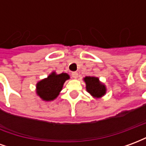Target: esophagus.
I'll use <instances>...</instances> for the list:
<instances>
[{
  "instance_id": "1",
  "label": "esophagus",
  "mask_w": 146,
  "mask_h": 146,
  "mask_svg": "<svg viewBox=\"0 0 146 146\" xmlns=\"http://www.w3.org/2000/svg\"><path fill=\"white\" fill-rule=\"evenodd\" d=\"M72 76H73V78H77V76H78V73L77 72H73L72 73Z\"/></svg>"
}]
</instances>
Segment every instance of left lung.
<instances>
[{
	"mask_svg": "<svg viewBox=\"0 0 146 146\" xmlns=\"http://www.w3.org/2000/svg\"><path fill=\"white\" fill-rule=\"evenodd\" d=\"M87 91L94 97L100 98L106 94V87L99 82L97 77L86 76L84 78Z\"/></svg>",
	"mask_w": 146,
	"mask_h": 146,
	"instance_id": "left-lung-1",
	"label": "left lung"
}]
</instances>
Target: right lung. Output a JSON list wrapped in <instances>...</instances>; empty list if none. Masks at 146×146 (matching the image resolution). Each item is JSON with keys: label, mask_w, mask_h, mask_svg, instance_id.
I'll use <instances>...</instances> for the list:
<instances>
[{"label": "right lung", "mask_w": 146, "mask_h": 146, "mask_svg": "<svg viewBox=\"0 0 146 146\" xmlns=\"http://www.w3.org/2000/svg\"><path fill=\"white\" fill-rule=\"evenodd\" d=\"M70 78L67 73H52L47 79L42 80L36 84L37 95L44 101H51L57 97L65 81Z\"/></svg>", "instance_id": "right-lung-1"}]
</instances>
